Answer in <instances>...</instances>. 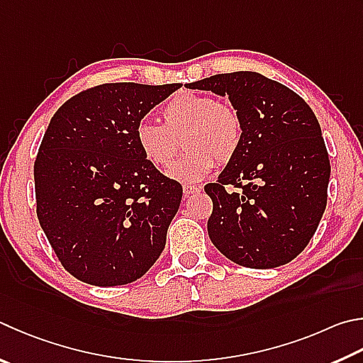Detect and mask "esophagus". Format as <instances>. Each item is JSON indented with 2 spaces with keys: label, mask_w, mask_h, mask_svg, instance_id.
I'll return each instance as SVG.
<instances>
[{
  "label": "esophagus",
  "mask_w": 363,
  "mask_h": 363,
  "mask_svg": "<svg viewBox=\"0 0 363 363\" xmlns=\"http://www.w3.org/2000/svg\"><path fill=\"white\" fill-rule=\"evenodd\" d=\"M201 190V187L200 186H192V184H186V186H182V194H184V196H192V195H195V194H199Z\"/></svg>",
  "instance_id": "esophagus-1"
}]
</instances>
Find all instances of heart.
Wrapping results in <instances>:
<instances>
[{
  "mask_svg": "<svg viewBox=\"0 0 363 363\" xmlns=\"http://www.w3.org/2000/svg\"><path fill=\"white\" fill-rule=\"evenodd\" d=\"M163 125L141 121L135 141L141 155L155 168L174 160L181 141L187 150L167 171L169 179L195 184L219 163H228L238 154L242 141V121L232 104L211 95L181 91L162 109Z\"/></svg>",
  "mask_w": 363,
  "mask_h": 363,
  "instance_id": "b5f03b06",
  "label": "heart"
}]
</instances>
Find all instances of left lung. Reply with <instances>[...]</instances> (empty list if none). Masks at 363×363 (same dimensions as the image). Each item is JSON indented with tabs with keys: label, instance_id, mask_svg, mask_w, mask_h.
<instances>
[{
	"label": "left lung",
	"instance_id": "left-lung-1",
	"mask_svg": "<svg viewBox=\"0 0 363 363\" xmlns=\"http://www.w3.org/2000/svg\"><path fill=\"white\" fill-rule=\"evenodd\" d=\"M186 87L228 96L242 121L238 154L204 187L213 200L211 241L241 267L286 265L308 246L327 206L330 160L318 118L294 90L260 72Z\"/></svg>",
	"mask_w": 363,
	"mask_h": 363
}]
</instances>
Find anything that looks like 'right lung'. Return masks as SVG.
<instances>
[{
	"mask_svg": "<svg viewBox=\"0 0 363 363\" xmlns=\"http://www.w3.org/2000/svg\"><path fill=\"white\" fill-rule=\"evenodd\" d=\"M179 84H103L50 118L35 162L36 213L65 269L91 286L140 279L159 259L182 187L141 155L135 130Z\"/></svg>",
	"mask_w": 363,
	"mask_h": 363,
	"instance_id": "right-lung-1",
	"label": "right lung"
}]
</instances>
